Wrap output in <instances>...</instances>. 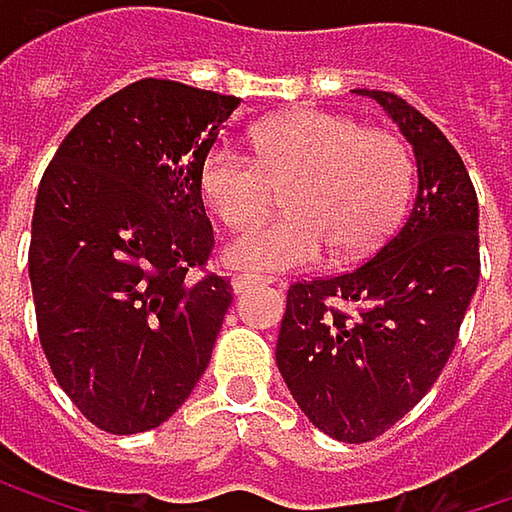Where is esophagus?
Segmentation results:
<instances>
[{
  "label": "esophagus",
  "mask_w": 512,
  "mask_h": 512,
  "mask_svg": "<svg viewBox=\"0 0 512 512\" xmlns=\"http://www.w3.org/2000/svg\"><path fill=\"white\" fill-rule=\"evenodd\" d=\"M263 284H269V278H260V275H234L231 278V287H234L237 296L249 293L252 287H263Z\"/></svg>",
  "instance_id": "1"
}]
</instances>
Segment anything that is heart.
I'll return each mask as SVG.
<instances>
[{
    "label": "heart",
    "mask_w": 512,
    "mask_h": 512,
    "mask_svg": "<svg viewBox=\"0 0 512 512\" xmlns=\"http://www.w3.org/2000/svg\"><path fill=\"white\" fill-rule=\"evenodd\" d=\"M255 156L216 142L201 159V192L228 225H246L269 204L272 183H293L287 216L237 231L225 260L237 269L284 272L332 255L353 263L379 249L412 201V154L388 130H364L356 118L302 109L260 124Z\"/></svg>",
    "instance_id": "b5f03b06"
}]
</instances>
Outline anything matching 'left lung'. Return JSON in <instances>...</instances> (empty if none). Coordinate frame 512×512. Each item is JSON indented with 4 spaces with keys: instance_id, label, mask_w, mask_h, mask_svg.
Listing matches in <instances>:
<instances>
[{
    "instance_id": "left-lung-1",
    "label": "left lung",
    "mask_w": 512,
    "mask_h": 512,
    "mask_svg": "<svg viewBox=\"0 0 512 512\" xmlns=\"http://www.w3.org/2000/svg\"><path fill=\"white\" fill-rule=\"evenodd\" d=\"M376 100L415 151L406 222L361 266L296 281L278 332V370L308 421L361 445L391 430L439 379L480 278L477 195L445 133L391 91Z\"/></svg>"
}]
</instances>
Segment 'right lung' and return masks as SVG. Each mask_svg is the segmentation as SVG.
<instances>
[{"instance_id": "add662e5", "label": "right lung", "mask_w": 512, "mask_h": 512, "mask_svg": "<svg viewBox=\"0 0 512 512\" xmlns=\"http://www.w3.org/2000/svg\"><path fill=\"white\" fill-rule=\"evenodd\" d=\"M240 97L139 79L97 103L38 186L29 278L44 356L100 430L168 421L198 385L234 302L213 252L201 159Z\"/></svg>"}]
</instances>
